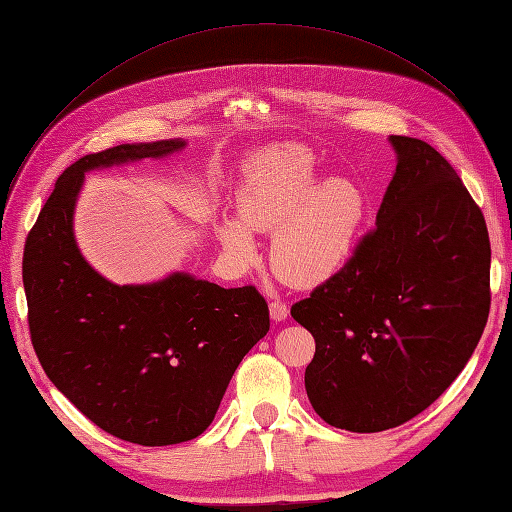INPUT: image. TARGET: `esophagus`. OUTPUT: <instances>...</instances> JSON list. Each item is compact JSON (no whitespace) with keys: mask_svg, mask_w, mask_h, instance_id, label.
<instances>
[{"mask_svg":"<svg viewBox=\"0 0 512 512\" xmlns=\"http://www.w3.org/2000/svg\"><path fill=\"white\" fill-rule=\"evenodd\" d=\"M269 314H271V320L282 322V320L288 318V305L282 303V301H271L269 303Z\"/></svg>","mask_w":512,"mask_h":512,"instance_id":"esophagus-1","label":"esophagus"}]
</instances>
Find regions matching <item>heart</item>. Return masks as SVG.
<instances>
[{
    "mask_svg": "<svg viewBox=\"0 0 512 512\" xmlns=\"http://www.w3.org/2000/svg\"><path fill=\"white\" fill-rule=\"evenodd\" d=\"M312 151L277 145L247 162L237 188L239 222L224 220L218 237L224 252L247 265L256 258L250 230L271 232V262L284 280L318 286L354 254L365 220L363 190L350 179H316Z\"/></svg>",
    "mask_w": 512,
    "mask_h": 512,
    "instance_id": "b5f03b06",
    "label": "heart"
}]
</instances>
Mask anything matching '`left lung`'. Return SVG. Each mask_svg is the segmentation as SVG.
I'll return each mask as SVG.
<instances>
[{
  "label": "left lung",
  "mask_w": 512,
  "mask_h": 512,
  "mask_svg": "<svg viewBox=\"0 0 512 512\" xmlns=\"http://www.w3.org/2000/svg\"><path fill=\"white\" fill-rule=\"evenodd\" d=\"M389 141L397 166L374 230L290 309L316 339L305 369L312 408L356 433L429 408L470 361L491 305L483 211L431 145Z\"/></svg>",
  "instance_id": "8db88e82"
}]
</instances>
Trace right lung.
<instances>
[{"label": "right lung", "mask_w": 512, "mask_h": 512, "mask_svg": "<svg viewBox=\"0 0 512 512\" xmlns=\"http://www.w3.org/2000/svg\"><path fill=\"white\" fill-rule=\"evenodd\" d=\"M183 147L181 138L117 145L68 166L23 254L29 333L44 374L91 423L141 446L200 436L241 359L269 331L254 286L222 288L190 273L117 286L76 245L72 218L87 170Z\"/></svg>", "instance_id": "obj_1"}]
</instances>
